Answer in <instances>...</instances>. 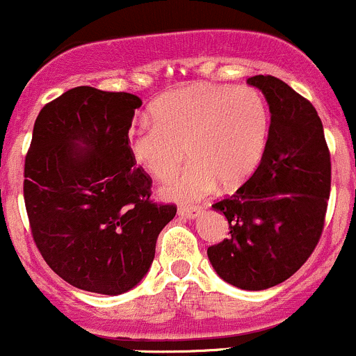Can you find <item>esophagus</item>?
<instances>
[{
  "mask_svg": "<svg viewBox=\"0 0 356 356\" xmlns=\"http://www.w3.org/2000/svg\"><path fill=\"white\" fill-rule=\"evenodd\" d=\"M179 217L182 218H196L201 213V208L200 207H181L177 210Z\"/></svg>",
  "mask_w": 356,
  "mask_h": 356,
  "instance_id": "34e87169",
  "label": "esophagus"
}]
</instances>
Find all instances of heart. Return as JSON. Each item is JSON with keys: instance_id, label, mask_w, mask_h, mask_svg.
<instances>
[{"instance_id": "obj_1", "label": "heart", "mask_w": 356, "mask_h": 356, "mask_svg": "<svg viewBox=\"0 0 356 356\" xmlns=\"http://www.w3.org/2000/svg\"><path fill=\"white\" fill-rule=\"evenodd\" d=\"M127 136L132 160L158 181L172 177L186 158L193 163L163 186L168 200L193 203L220 182L236 189L260 165L268 138L267 103L253 88L196 82L167 92Z\"/></svg>"}]
</instances>
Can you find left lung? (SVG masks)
<instances>
[{"instance_id":"left-lung-1","label":"left lung","mask_w":356,"mask_h":356,"mask_svg":"<svg viewBox=\"0 0 356 356\" xmlns=\"http://www.w3.org/2000/svg\"><path fill=\"white\" fill-rule=\"evenodd\" d=\"M248 82L270 108L267 146L250 181L211 204L225 215L231 236L207 253L225 282L261 291L289 279L318 245L331 195V153L307 98L272 75Z\"/></svg>"}]
</instances>
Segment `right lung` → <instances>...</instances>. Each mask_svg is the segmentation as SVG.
Here are the masks:
<instances>
[{"label":"right lung","instance_id":"1","mask_svg":"<svg viewBox=\"0 0 356 356\" xmlns=\"http://www.w3.org/2000/svg\"><path fill=\"white\" fill-rule=\"evenodd\" d=\"M141 98L79 86L46 103L24 165L31 234L46 264L74 288L132 289L155 258L174 203H153L127 136Z\"/></svg>","mask_w":356,"mask_h":356}]
</instances>
